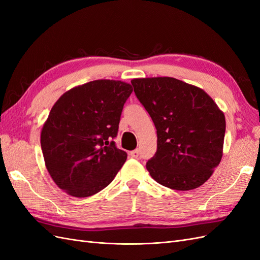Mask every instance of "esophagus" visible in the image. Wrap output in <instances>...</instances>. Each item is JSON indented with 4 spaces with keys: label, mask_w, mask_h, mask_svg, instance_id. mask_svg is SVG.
<instances>
[{
    "label": "esophagus",
    "mask_w": 260,
    "mask_h": 260,
    "mask_svg": "<svg viewBox=\"0 0 260 260\" xmlns=\"http://www.w3.org/2000/svg\"><path fill=\"white\" fill-rule=\"evenodd\" d=\"M139 155H140V151H139V149H135V151H131V152H130V156L133 157V158H138Z\"/></svg>",
    "instance_id": "obj_1"
}]
</instances>
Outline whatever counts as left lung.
Segmentation results:
<instances>
[{"mask_svg": "<svg viewBox=\"0 0 260 260\" xmlns=\"http://www.w3.org/2000/svg\"><path fill=\"white\" fill-rule=\"evenodd\" d=\"M131 83L157 130V151L146 162L149 175L172 190L205 183L222 157L223 113L205 91L175 78H141Z\"/></svg>", "mask_w": 260, "mask_h": 260, "instance_id": "left-lung-1", "label": "left lung"}]
</instances>
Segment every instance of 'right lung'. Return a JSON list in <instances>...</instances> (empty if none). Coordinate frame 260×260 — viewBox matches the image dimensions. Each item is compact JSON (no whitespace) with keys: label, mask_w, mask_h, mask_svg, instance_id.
<instances>
[{"label":"right lung","mask_w":260,"mask_h":260,"mask_svg":"<svg viewBox=\"0 0 260 260\" xmlns=\"http://www.w3.org/2000/svg\"><path fill=\"white\" fill-rule=\"evenodd\" d=\"M129 83L95 80L67 91L52 107L41 131L45 166L59 188L75 198L103 190L127 159L114 139Z\"/></svg>","instance_id":"right-lung-1"}]
</instances>
